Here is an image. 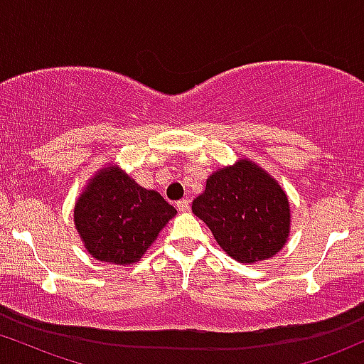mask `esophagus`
<instances>
[{
  "label": "esophagus",
  "mask_w": 364,
  "mask_h": 364,
  "mask_svg": "<svg viewBox=\"0 0 364 364\" xmlns=\"http://www.w3.org/2000/svg\"><path fill=\"white\" fill-rule=\"evenodd\" d=\"M177 210L189 211V199H181V201H177Z\"/></svg>",
  "instance_id": "34e87169"
}]
</instances>
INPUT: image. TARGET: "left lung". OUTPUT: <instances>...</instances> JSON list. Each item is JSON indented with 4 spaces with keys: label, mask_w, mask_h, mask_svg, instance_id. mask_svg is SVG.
Here are the masks:
<instances>
[{
    "label": "left lung",
    "mask_w": 364,
    "mask_h": 364,
    "mask_svg": "<svg viewBox=\"0 0 364 364\" xmlns=\"http://www.w3.org/2000/svg\"><path fill=\"white\" fill-rule=\"evenodd\" d=\"M289 199L267 171L247 160L215 171L194 199L193 213L218 246L240 263L272 258L289 237Z\"/></svg>",
    "instance_id": "left-lung-1"
}]
</instances>
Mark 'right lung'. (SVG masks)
<instances>
[{
    "mask_svg": "<svg viewBox=\"0 0 364 364\" xmlns=\"http://www.w3.org/2000/svg\"><path fill=\"white\" fill-rule=\"evenodd\" d=\"M175 213L156 191L144 189L118 168H105L79 198L73 218L94 258L132 264Z\"/></svg>",
    "mask_w": 364,
    "mask_h": 364,
    "instance_id": "add662e5",
    "label": "right lung"
}]
</instances>
